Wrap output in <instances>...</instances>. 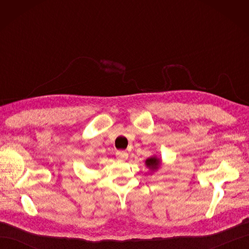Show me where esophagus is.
I'll use <instances>...</instances> for the list:
<instances>
[{
	"instance_id": "34e87169",
	"label": "esophagus",
	"mask_w": 249,
	"mask_h": 249,
	"mask_svg": "<svg viewBox=\"0 0 249 249\" xmlns=\"http://www.w3.org/2000/svg\"><path fill=\"white\" fill-rule=\"evenodd\" d=\"M115 155H116V158H119V160H124L128 157L127 152H125V151H118Z\"/></svg>"
}]
</instances>
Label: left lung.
I'll return each instance as SVG.
<instances>
[{
	"label": "left lung",
	"instance_id": "obj_1",
	"mask_svg": "<svg viewBox=\"0 0 249 249\" xmlns=\"http://www.w3.org/2000/svg\"><path fill=\"white\" fill-rule=\"evenodd\" d=\"M145 163L147 167H150L152 169H156L158 166L160 165V160H157L156 157H151V158H147L145 160Z\"/></svg>",
	"mask_w": 249,
	"mask_h": 249
}]
</instances>
